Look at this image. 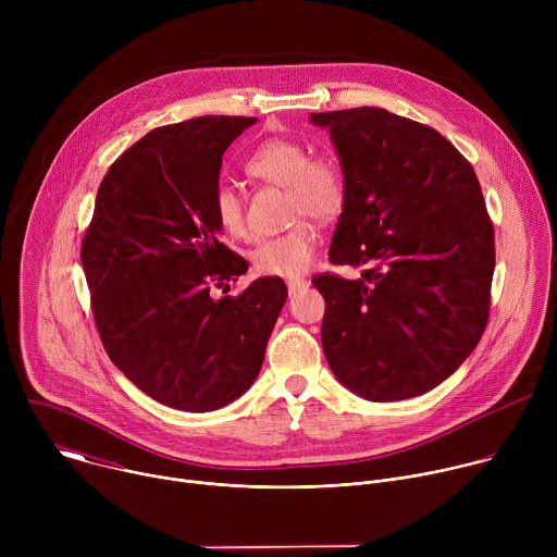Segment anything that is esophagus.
I'll return each mask as SVG.
<instances>
[{"mask_svg":"<svg viewBox=\"0 0 557 557\" xmlns=\"http://www.w3.org/2000/svg\"><path fill=\"white\" fill-rule=\"evenodd\" d=\"M308 288V280H304V277H293V280H288V293L290 295H297V293H301V290H306Z\"/></svg>","mask_w":557,"mask_h":557,"instance_id":"1","label":"esophagus"}]
</instances>
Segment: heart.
<instances>
[{"label":"heart","mask_w":557,"mask_h":557,"mask_svg":"<svg viewBox=\"0 0 557 557\" xmlns=\"http://www.w3.org/2000/svg\"><path fill=\"white\" fill-rule=\"evenodd\" d=\"M308 156V147L299 140L271 138L247 156L245 172L258 181L286 187L293 220L308 215L331 222L346 207L344 172L329 156ZM213 207L226 233L245 235V205L233 187L220 185ZM317 247H320V231L301 220L286 233L258 243L251 251V267L264 277H297L312 264Z\"/></svg>","instance_id":"b5f03b06"}]
</instances>
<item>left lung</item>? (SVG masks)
Here are the masks:
<instances>
[{"label": "left lung", "mask_w": 557, "mask_h": 557, "mask_svg": "<svg viewBox=\"0 0 557 557\" xmlns=\"http://www.w3.org/2000/svg\"><path fill=\"white\" fill-rule=\"evenodd\" d=\"M346 178L331 262L361 269L312 284L326 299L322 346L368 401L412 399L479 346L496 267L494 224L465 156L430 125L383 108L310 114Z\"/></svg>", "instance_id": "obj_1"}]
</instances>
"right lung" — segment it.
<instances>
[{"label":"right lung","instance_id":"1","mask_svg":"<svg viewBox=\"0 0 557 557\" xmlns=\"http://www.w3.org/2000/svg\"><path fill=\"white\" fill-rule=\"evenodd\" d=\"M256 121L198 116L145 134L108 170L82 243L106 352L183 412L224 408L251 387L288 295L280 277L211 295L249 269L220 243L213 198L222 153Z\"/></svg>","mask_w":557,"mask_h":557}]
</instances>
